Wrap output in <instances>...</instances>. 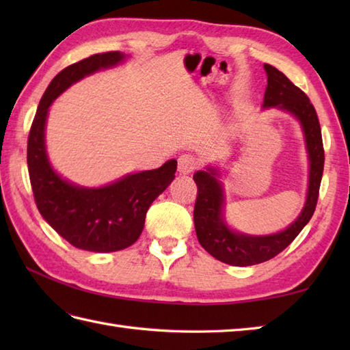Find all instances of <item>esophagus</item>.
<instances>
[{
	"label": "esophagus",
	"instance_id": "34e87169",
	"mask_svg": "<svg viewBox=\"0 0 350 350\" xmlns=\"http://www.w3.org/2000/svg\"><path fill=\"white\" fill-rule=\"evenodd\" d=\"M177 168H179L180 174H191L197 168V161L192 154H182Z\"/></svg>",
	"mask_w": 350,
	"mask_h": 350
}]
</instances>
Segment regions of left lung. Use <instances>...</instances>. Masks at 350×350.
<instances>
[{
	"mask_svg": "<svg viewBox=\"0 0 350 350\" xmlns=\"http://www.w3.org/2000/svg\"><path fill=\"white\" fill-rule=\"evenodd\" d=\"M263 69L267 85L262 108H275L293 116L301 124L308 159L306 203L296 219L277 233L248 234L237 232L226 219V187L222 183L219 165H206L204 170L197 171L194 174L198 188L194 209L197 239L211 256L232 266L263 263L293 242L313 217L323 173L322 132L314 107L310 103L307 94L290 83L284 73L271 64H265Z\"/></svg>",
	"mask_w": 350,
	"mask_h": 350,
	"instance_id": "obj_1",
	"label": "left lung"
}]
</instances>
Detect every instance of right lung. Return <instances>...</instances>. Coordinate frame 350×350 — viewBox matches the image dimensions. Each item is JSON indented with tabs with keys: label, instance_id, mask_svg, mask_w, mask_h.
Returning <instances> with one entry per match:
<instances>
[{
	"label": "right lung",
	"instance_id": "1",
	"mask_svg": "<svg viewBox=\"0 0 350 350\" xmlns=\"http://www.w3.org/2000/svg\"><path fill=\"white\" fill-rule=\"evenodd\" d=\"M128 58L120 51L105 52L62 70L42 96L28 135L27 162L37 209L79 250L114 252L131 247L143 232L148 207L176 177L177 161L168 159L159 168L124 174L103 187H81L64 179L49 161L44 131L52 102L78 81Z\"/></svg>",
	"mask_w": 350,
	"mask_h": 350
}]
</instances>
